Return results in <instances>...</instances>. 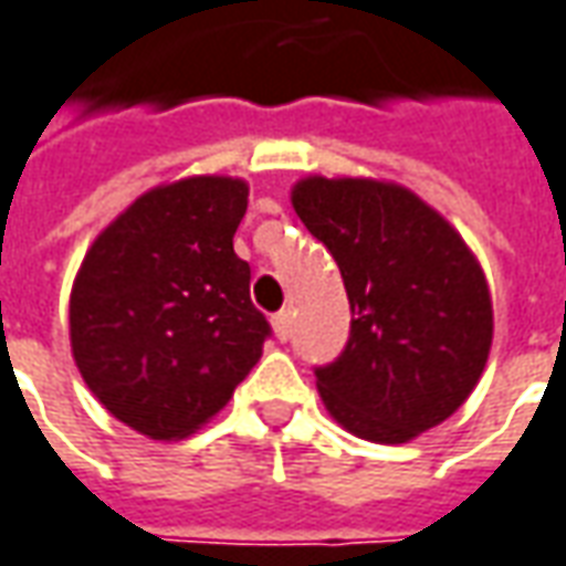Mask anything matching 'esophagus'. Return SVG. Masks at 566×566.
Instances as JSON below:
<instances>
[{
  "mask_svg": "<svg viewBox=\"0 0 566 566\" xmlns=\"http://www.w3.org/2000/svg\"><path fill=\"white\" fill-rule=\"evenodd\" d=\"M272 331H275V337L287 343L291 339V312L282 310L279 315H272Z\"/></svg>",
  "mask_w": 566,
  "mask_h": 566,
  "instance_id": "esophagus-1",
  "label": "esophagus"
}]
</instances>
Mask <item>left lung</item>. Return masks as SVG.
Returning <instances> with one entry per match:
<instances>
[{
    "instance_id": "left-lung-1",
    "label": "left lung",
    "mask_w": 566,
    "mask_h": 566,
    "mask_svg": "<svg viewBox=\"0 0 566 566\" xmlns=\"http://www.w3.org/2000/svg\"><path fill=\"white\" fill-rule=\"evenodd\" d=\"M291 205L334 254L352 334L315 370L324 410L374 444H407L475 392L493 343L488 275L448 217L377 177L310 174Z\"/></svg>"
}]
</instances>
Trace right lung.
Wrapping results in <instances>:
<instances>
[{
    "instance_id": "add662e5",
    "label": "right lung",
    "mask_w": 566,
    "mask_h": 566,
    "mask_svg": "<svg viewBox=\"0 0 566 566\" xmlns=\"http://www.w3.org/2000/svg\"><path fill=\"white\" fill-rule=\"evenodd\" d=\"M248 180L192 174L146 189L82 256L70 349L85 386L153 441L199 432L263 355L270 324L232 251Z\"/></svg>"
}]
</instances>
